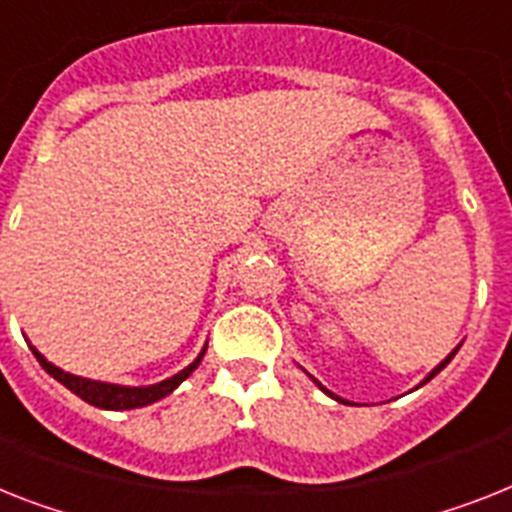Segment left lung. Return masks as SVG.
<instances>
[{
	"label": "left lung",
	"instance_id": "left-lung-1",
	"mask_svg": "<svg viewBox=\"0 0 512 512\" xmlns=\"http://www.w3.org/2000/svg\"><path fill=\"white\" fill-rule=\"evenodd\" d=\"M458 348H460V345H458ZM458 348H453V353H450V356H447V358H445V361H439V363H437V366H434V369H432V371H429V374H426V377H424V379H421V384H426V382H429V379H434V377H437L439 371L445 369L447 363L453 361V356H455V353H458ZM306 374H308V371H306ZM308 379H311V382H314V384H316V387H319V390H322V392H324V395H329V398H332V400H337V403H342V405H353V403H348V400H342V398H337L335 392H329V390H327V387H324V384H322V382H316V379H314V377H311V374H308ZM421 384H416V390H418V387H421Z\"/></svg>",
	"mask_w": 512,
	"mask_h": 512
}]
</instances>
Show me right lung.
I'll return each mask as SVG.
<instances>
[{
  "label": "right lung",
  "mask_w": 512,
  "mask_h": 512,
  "mask_svg": "<svg viewBox=\"0 0 512 512\" xmlns=\"http://www.w3.org/2000/svg\"><path fill=\"white\" fill-rule=\"evenodd\" d=\"M33 356L36 361L44 366V371L49 377L57 379L59 384H65L67 390L75 392L80 400H86L88 405H96V408H104V411H133V408H143V405H151L156 400L167 398L172 392L185 382V379L198 369V363L204 358L206 353V345L204 350L193 358V363H188L183 371H177L172 374L170 379H162V382L156 384H146V387H130V384H112V382H99V379H86V377H75L70 371L59 369L54 366L52 361H46L41 353L31 345Z\"/></svg>",
  "instance_id": "right-lung-1"
}]
</instances>
